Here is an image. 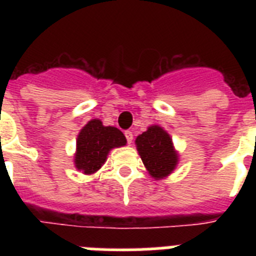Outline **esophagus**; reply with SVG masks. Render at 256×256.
Instances as JSON below:
<instances>
[{
	"label": "esophagus",
	"mask_w": 256,
	"mask_h": 256,
	"mask_svg": "<svg viewBox=\"0 0 256 256\" xmlns=\"http://www.w3.org/2000/svg\"><path fill=\"white\" fill-rule=\"evenodd\" d=\"M124 134H126V141H128V144H132L133 133L130 132V130H126V133H124Z\"/></svg>",
	"instance_id": "obj_1"
}]
</instances>
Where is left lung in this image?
<instances>
[{"mask_svg": "<svg viewBox=\"0 0 256 256\" xmlns=\"http://www.w3.org/2000/svg\"><path fill=\"white\" fill-rule=\"evenodd\" d=\"M136 148L144 168L156 180L169 177L180 162V154L172 137L162 126L154 124L146 132L137 136Z\"/></svg>", "mask_w": 256, "mask_h": 256, "instance_id": "8db88e82", "label": "left lung"}]
</instances>
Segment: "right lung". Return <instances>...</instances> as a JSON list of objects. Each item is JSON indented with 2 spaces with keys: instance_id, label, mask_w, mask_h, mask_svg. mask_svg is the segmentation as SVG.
<instances>
[{
  "instance_id": "obj_1",
  "label": "right lung",
  "mask_w": 256,
  "mask_h": 256,
  "mask_svg": "<svg viewBox=\"0 0 256 256\" xmlns=\"http://www.w3.org/2000/svg\"><path fill=\"white\" fill-rule=\"evenodd\" d=\"M126 136L118 128L104 126L100 119H91L76 137L74 165L86 176L94 174L105 164L112 148L126 146Z\"/></svg>"
}]
</instances>
